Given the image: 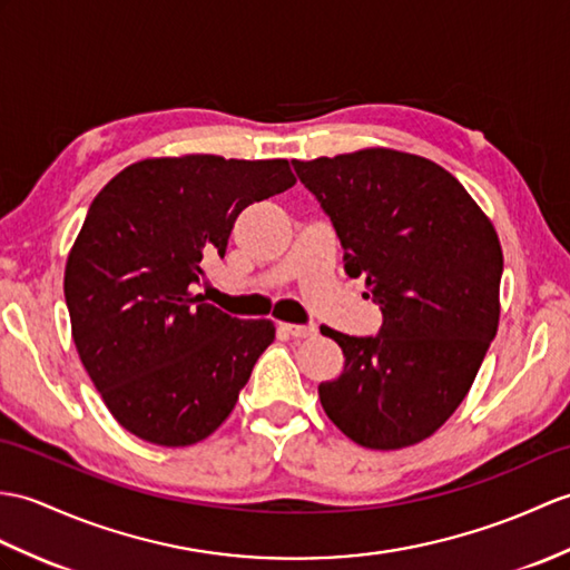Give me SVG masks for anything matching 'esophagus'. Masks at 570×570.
Listing matches in <instances>:
<instances>
[{
    "label": "esophagus",
    "instance_id": "34e87169",
    "mask_svg": "<svg viewBox=\"0 0 570 570\" xmlns=\"http://www.w3.org/2000/svg\"><path fill=\"white\" fill-rule=\"evenodd\" d=\"M282 330L286 335L296 337V340H306V337H313L315 335V325L308 323V325H296V323H282Z\"/></svg>",
    "mask_w": 570,
    "mask_h": 570
}]
</instances>
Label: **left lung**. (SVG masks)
Returning <instances> with one entry per match:
<instances>
[{"instance_id":"obj_1","label":"left lung","mask_w":570,"mask_h":570,"mask_svg":"<svg viewBox=\"0 0 570 570\" xmlns=\"http://www.w3.org/2000/svg\"><path fill=\"white\" fill-rule=\"evenodd\" d=\"M294 167L335 225L345 272L364 276L383 313L372 337L321 327L345 354L342 374L317 386L323 410L366 449L413 446L466 399L498 333V233L428 157L366 148Z\"/></svg>"}]
</instances>
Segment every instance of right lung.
Returning a JSON list of instances; mask_svg holds the SVG:
<instances>
[{
  "mask_svg": "<svg viewBox=\"0 0 570 570\" xmlns=\"http://www.w3.org/2000/svg\"><path fill=\"white\" fill-rule=\"evenodd\" d=\"M296 184L288 160L218 155L128 165L89 206L65 264L72 340L118 425L189 446L233 413L272 321H240L194 284L225 255L240 210Z\"/></svg>",
  "mask_w": 570,
  "mask_h": 570,
  "instance_id": "1",
  "label": "right lung"
}]
</instances>
